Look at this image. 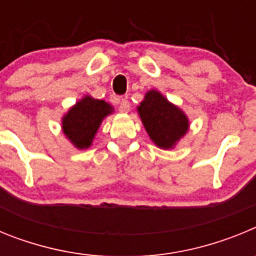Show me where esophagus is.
<instances>
[{"label":"esophagus","instance_id":"34e87169","mask_svg":"<svg viewBox=\"0 0 256 256\" xmlns=\"http://www.w3.org/2000/svg\"><path fill=\"white\" fill-rule=\"evenodd\" d=\"M130 101L128 100H122L120 101V105H119V112H130Z\"/></svg>","mask_w":256,"mask_h":256}]
</instances>
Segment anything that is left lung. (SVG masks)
<instances>
[{"label":"left lung","mask_w":256,"mask_h":256,"mask_svg":"<svg viewBox=\"0 0 256 256\" xmlns=\"http://www.w3.org/2000/svg\"><path fill=\"white\" fill-rule=\"evenodd\" d=\"M137 112L151 141L162 150L176 148L190 130L188 116L158 90L146 92Z\"/></svg>","instance_id":"1"}]
</instances>
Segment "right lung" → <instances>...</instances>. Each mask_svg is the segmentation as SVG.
<instances>
[{
    "mask_svg": "<svg viewBox=\"0 0 256 256\" xmlns=\"http://www.w3.org/2000/svg\"><path fill=\"white\" fill-rule=\"evenodd\" d=\"M114 112L108 102L86 94L65 112L61 119L62 133L78 150L92 146L97 130L108 115Z\"/></svg>",
    "mask_w": 256,
    "mask_h": 256,
    "instance_id": "obj_1",
    "label": "right lung"
}]
</instances>
